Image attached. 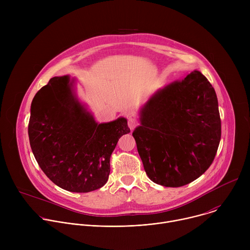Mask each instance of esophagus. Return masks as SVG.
<instances>
[{
  "label": "esophagus",
  "mask_w": 250,
  "mask_h": 250,
  "mask_svg": "<svg viewBox=\"0 0 250 250\" xmlns=\"http://www.w3.org/2000/svg\"><path fill=\"white\" fill-rule=\"evenodd\" d=\"M127 125H128V127H129L131 130H133V129L138 125V122H137L134 118H130V119H128Z\"/></svg>",
  "instance_id": "1"
}]
</instances>
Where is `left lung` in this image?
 <instances>
[{
  "label": "left lung",
  "mask_w": 250,
  "mask_h": 250,
  "mask_svg": "<svg viewBox=\"0 0 250 250\" xmlns=\"http://www.w3.org/2000/svg\"><path fill=\"white\" fill-rule=\"evenodd\" d=\"M132 135L149 179L187 185L210 166L222 133L215 89L198 70L158 89L139 110Z\"/></svg>",
  "instance_id": "1"
}]
</instances>
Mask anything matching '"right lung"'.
<instances>
[{
    "label": "right lung",
    "instance_id": "right-lung-1",
    "mask_svg": "<svg viewBox=\"0 0 250 250\" xmlns=\"http://www.w3.org/2000/svg\"><path fill=\"white\" fill-rule=\"evenodd\" d=\"M76 79L53 77L35 94L28 124L32 153L58 187L88 193L109 179L110 158L130 132L125 118L99 124L75 91Z\"/></svg>",
    "mask_w": 250,
    "mask_h": 250
}]
</instances>
